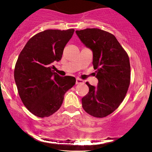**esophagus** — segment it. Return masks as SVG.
<instances>
[{"instance_id":"esophagus-1","label":"esophagus","mask_w":152,"mask_h":152,"mask_svg":"<svg viewBox=\"0 0 152 152\" xmlns=\"http://www.w3.org/2000/svg\"><path fill=\"white\" fill-rule=\"evenodd\" d=\"M84 84V81L81 79H76V84Z\"/></svg>"}]
</instances>
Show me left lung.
<instances>
[{"label":"left lung","mask_w":152,"mask_h":152,"mask_svg":"<svg viewBox=\"0 0 152 152\" xmlns=\"http://www.w3.org/2000/svg\"><path fill=\"white\" fill-rule=\"evenodd\" d=\"M82 42L93 51V65L98 85L87 82L88 93L82 99V107L89 115L104 118L122 102L131 80L129 58L113 34L98 28L77 30Z\"/></svg>","instance_id":"obj_1"}]
</instances>
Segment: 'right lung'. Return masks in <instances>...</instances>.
<instances>
[{"label":"right lung","instance_id":"right-lung-1","mask_svg":"<svg viewBox=\"0 0 152 152\" xmlns=\"http://www.w3.org/2000/svg\"><path fill=\"white\" fill-rule=\"evenodd\" d=\"M74 29L47 30L29 39L14 68L18 95L34 115L45 118L58 111L64 95L75 84L74 77H61L52 70V64L61 60Z\"/></svg>","mask_w":152,"mask_h":152}]
</instances>
